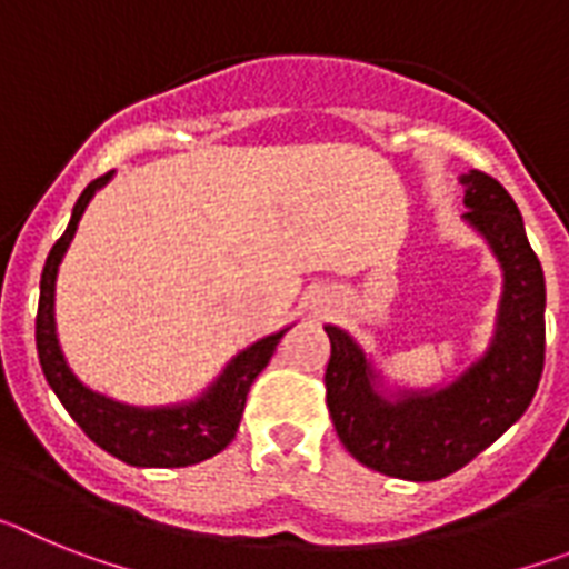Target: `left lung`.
<instances>
[{"label":"left lung","instance_id":"obj_1","mask_svg":"<svg viewBox=\"0 0 569 569\" xmlns=\"http://www.w3.org/2000/svg\"><path fill=\"white\" fill-rule=\"evenodd\" d=\"M461 216L501 264L496 330L485 353L436 390H385L367 353L328 325V410L347 453L393 479L436 481L461 470L521 419L545 370V270L525 219L492 176H461Z\"/></svg>","mask_w":569,"mask_h":569}]
</instances>
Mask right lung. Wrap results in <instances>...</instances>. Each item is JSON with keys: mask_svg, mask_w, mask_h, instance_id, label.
I'll return each instance as SVG.
<instances>
[{"mask_svg": "<svg viewBox=\"0 0 569 569\" xmlns=\"http://www.w3.org/2000/svg\"><path fill=\"white\" fill-rule=\"evenodd\" d=\"M110 179H113V170L93 179L82 190V196L73 204V213H70L68 230L59 236L57 244L50 248L48 261H44L37 310L39 365H42L50 390L59 396L70 419L77 421L84 436L97 441L110 456L133 467L199 465L210 456L222 453L224 447L233 441L241 413H244L250 385L268 367L276 345H279L281 336L288 333V328L244 347L239 356L230 359V365L202 396H196L193 401H184V405L130 407L82 385L68 367L62 347H59L53 296H57L59 264H62V256L68 253L70 241H73L79 219H82L93 193L102 190Z\"/></svg>", "mask_w": 569, "mask_h": 569, "instance_id": "1", "label": "right lung"}]
</instances>
